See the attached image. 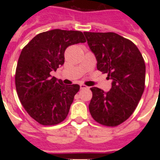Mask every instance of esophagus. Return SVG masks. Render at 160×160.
Instances as JSON below:
<instances>
[{
  "label": "esophagus",
  "mask_w": 160,
  "mask_h": 160,
  "mask_svg": "<svg viewBox=\"0 0 160 160\" xmlns=\"http://www.w3.org/2000/svg\"><path fill=\"white\" fill-rule=\"evenodd\" d=\"M80 89H81V90H83V89H88V87L85 86L84 84H80Z\"/></svg>",
  "instance_id": "obj_1"
}]
</instances>
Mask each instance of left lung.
Returning a JSON list of instances; mask_svg holds the SVG:
<instances>
[{"mask_svg":"<svg viewBox=\"0 0 160 160\" xmlns=\"http://www.w3.org/2000/svg\"><path fill=\"white\" fill-rule=\"evenodd\" d=\"M83 33L96 58L97 69L112 80L108 92L90 88V114L102 125L115 127L131 116L142 97L146 73L143 58L131 41L115 32Z\"/></svg>","mask_w":160,"mask_h":160,"instance_id":"obj_1","label":"left lung"}]
</instances>
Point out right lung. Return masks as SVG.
<instances>
[{
    "label": "right lung",
    "mask_w": 160,
    "mask_h": 160,
    "mask_svg": "<svg viewBox=\"0 0 160 160\" xmlns=\"http://www.w3.org/2000/svg\"><path fill=\"white\" fill-rule=\"evenodd\" d=\"M84 42L80 31L53 29L36 35L22 50L15 74L17 92L25 111L42 125H56L67 116L80 87L63 84L50 73L64 64L68 46Z\"/></svg>",
    "instance_id": "1"
}]
</instances>
